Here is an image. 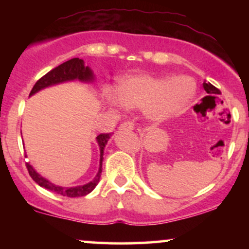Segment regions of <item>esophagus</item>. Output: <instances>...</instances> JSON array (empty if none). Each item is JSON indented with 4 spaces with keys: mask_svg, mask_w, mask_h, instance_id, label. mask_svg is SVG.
<instances>
[{
    "mask_svg": "<svg viewBox=\"0 0 249 249\" xmlns=\"http://www.w3.org/2000/svg\"><path fill=\"white\" fill-rule=\"evenodd\" d=\"M133 128H134V124L130 121L122 123L121 126H119V130H133Z\"/></svg>",
    "mask_w": 249,
    "mask_h": 249,
    "instance_id": "esophagus-1",
    "label": "esophagus"
}]
</instances>
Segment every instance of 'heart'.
Wrapping results in <instances>:
<instances>
[{
  "instance_id": "b5f03b06",
  "label": "heart",
  "mask_w": 249,
  "mask_h": 249,
  "mask_svg": "<svg viewBox=\"0 0 249 249\" xmlns=\"http://www.w3.org/2000/svg\"><path fill=\"white\" fill-rule=\"evenodd\" d=\"M193 93L194 84L187 77L165 79L138 73L122 77L112 91L105 92V97L125 107L144 108L148 118L162 122L184 107Z\"/></svg>"
}]
</instances>
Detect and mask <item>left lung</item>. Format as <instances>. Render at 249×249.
<instances>
[{
    "mask_svg": "<svg viewBox=\"0 0 249 249\" xmlns=\"http://www.w3.org/2000/svg\"><path fill=\"white\" fill-rule=\"evenodd\" d=\"M202 85H204L205 91H206V92L208 93V96L215 97V96H218V95H221V91H220L218 88H215V87H214V85L211 84V83L204 82V84H202Z\"/></svg>",
    "mask_w": 249,
    "mask_h": 249,
    "instance_id": "obj_1",
    "label": "left lung"
}]
</instances>
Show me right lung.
Wrapping results in <instances>:
<instances>
[{"label":"right lung","mask_w":249,"mask_h":249,"mask_svg":"<svg viewBox=\"0 0 249 249\" xmlns=\"http://www.w3.org/2000/svg\"><path fill=\"white\" fill-rule=\"evenodd\" d=\"M72 79H81V81H90L92 79V73L91 70L88 67H84V62L83 59L79 58H72L69 61L64 62L63 64L56 67L55 69L50 70L49 72L45 73L44 76L41 77L38 81L36 82V84L34 85L33 90L30 91V96L36 93L37 91L42 90V89L50 87V85L58 84V83L65 82V81H72ZM111 133H101L99 136H97V142H98L99 148H101V168H99V172L96 176V178L91 182H89L87 185H83V186H77V187H59L56 185L51 184L48 181L47 179H44L43 177L39 176L38 173L34 170L33 166L29 162H25V167H27L28 172H29L30 177L39 186L47 188V190L53 191L59 196H69V198H76V196H84L91 192L97 186L98 184L99 178H101L102 173V160H103V153H104V147L107 145L108 139H110Z\"/></svg>","instance_id":"obj_1"}]
</instances>
